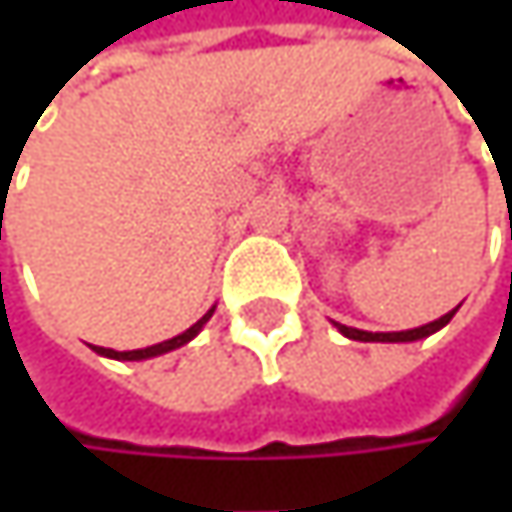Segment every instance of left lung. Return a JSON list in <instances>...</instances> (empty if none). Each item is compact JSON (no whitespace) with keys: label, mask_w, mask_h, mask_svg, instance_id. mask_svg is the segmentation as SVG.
Wrapping results in <instances>:
<instances>
[{"label":"left lung","mask_w":512,"mask_h":512,"mask_svg":"<svg viewBox=\"0 0 512 512\" xmlns=\"http://www.w3.org/2000/svg\"><path fill=\"white\" fill-rule=\"evenodd\" d=\"M454 314H457V308H454L451 314H445V317H439V320H433V323H427V326H421V329H409V332H361V329H350V326H341V323H335V326H338L347 338H353V341H364V344H370V341H379V344H400V341H418V338H427V335L439 332L442 326L451 323Z\"/></svg>","instance_id":"8db88e82"}]
</instances>
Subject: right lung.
<instances>
[{"label":"right lung","instance_id":"add662e5","mask_svg":"<svg viewBox=\"0 0 512 512\" xmlns=\"http://www.w3.org/2000/svg\"><path fill=\"white\" fill-rule=\"evenodd\" d=\"M213 317V311H207L195 326H189L183 335H177V338H171V341H162V344H154V347H145V350H127V353H118V350H106V347H94L100 356H109V358H124V361H139V358H151V356H162V353H171V350H177V347H183L186 341H192L198 332H201V326L207 323Z\"/></svg>","mask_w":512,"mask_h":512}]
</instances>
